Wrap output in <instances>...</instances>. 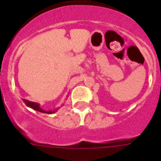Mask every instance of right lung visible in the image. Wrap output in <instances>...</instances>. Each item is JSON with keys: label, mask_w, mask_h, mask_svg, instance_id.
<instances>
[{"label": "right lung", "mask_w": 161, "mask_h": 161, "mask_svg": "<svg viewBox=\"0 0 161 161\" xmlns=\"http://www.w3.org/2000/svg\"><path fill=\"white\" fill-rule=\"evenodd\" d=\"M23 101L24 103L26 104L27 107H29V108H32V109L35 110V111H40V112H42V113H46V114H53L55 113L58 110L55 109L53 110V111H44V110L42 109L40 107V104L37 103H34V102H31L30 100H25V99H23Z\"/></svg>", "instance_id": "add662e5"}]
</instances>
